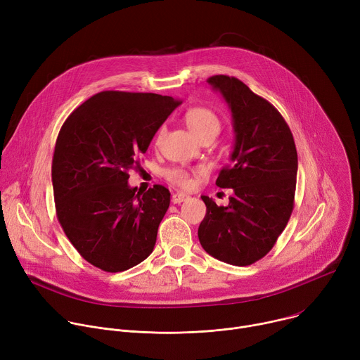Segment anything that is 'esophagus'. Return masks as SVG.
<instances>
[{
    "mask_svg": "<svg viewBox=\"0 0 360 360\" xmlns=\"http://www.w3.org/2000/svg\"><path fill=\"white\" fill-rule=\"evenodd\" d=\"M186 198H188V195H185V193H182V192H176V193L172 195V204H181V202H184Z\"/></svg>",
    "mask_w": 360,
    "mask_h": 360,
    "instance_id": "1",
    "label": "esophagus"
}]
</instances>
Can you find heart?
I'll use <instances>...</instances> for the list:
<instances>
[{
	"mask_svg": "<svg viewBox=\"0 0 360 360\" xmlns=\"http://www.w3.org/2000/svg\"><path fill=\"white\" fill-rule=\"evenodd\" d=\"M185 123L188 129L191 130V134L195 138H201L207 134H218L221 122L219 117L210 109L207 108H192L185 113ZM163 178H165L168 182L181 186V188H188L192 182L191 175L188 171L172 167L163 171Z\"/></svg>",
	"mask_w": 360,
	"mask_h": 360,
	"instance_id": "1",
	"label": "heart"
}]
</instances>
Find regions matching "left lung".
I'll use <instances>...</instances> for the list:
<instances>
[{
    "instance_id": "left-lung-1",
    "label": "left lung",
    "mask_w": 360,
    "mask_h": 360,
    "mask_svg": "<svg viewBox=\"0 0 360 360\" xmlns=\"http://www.w3.org/2000/svg\"><path fill=\"white\" fill-rule=\"evenodd\" d=\"M233 115L231 165L221 169L217 185L231 188L230 204L218 207L202 195L207 214L198 228L202 248L233 266L263 258L285 228L294 207L297 150L280 112L241 80L212 76Z\"/></svg>"
}]
</instances>
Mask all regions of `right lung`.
<instances>
[{"instance_id":"add662e5","label":"right lung","mask_w":360,"mask_h":360,"mask_svg":"<svg viewBox=\"0 0 360 360\" xmlns=\"http://www.w3.org/2000/svg\"><path fill=\"white\" fill-rule=\"evenodd\" d=\"M179 105L171 96L108 90L63 123L51 165L57 219L91 266L119 273L153 251L171 193L162 185L138 192L129 171L141 168L139 156Z\"/></svg>"}]
</instances>
